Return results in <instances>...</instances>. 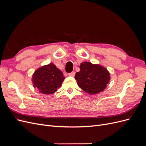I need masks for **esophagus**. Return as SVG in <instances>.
I'll use <instances>...</instances> for the list:
<instances>
[{"label":"esophagus","instance_id":"obj_1","mask_svg":"<svg viewBox=\"0 0 146 146\" xmlns=\"http://www.w3.org/2000/svg\"><path fill=\"white\" fill-rule=\"evenodd\" d=\"M69 76L70 77H74L75 76V72H72L69 74Z\"/></svg>","mask_w":146,"mask_h":146}]
</instances>
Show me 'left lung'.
I'll list each match as a JSON object with an SVG mask.
<instances>
[{
	"mask_svg": "<svg viewBox=\"0 0 146 146\" xmlns=\"http://www.w3.org/2000/svg\"><path fill=\"white\" fill-rule=\"evenodd\" d=\"M80 70L75 76L78 86L91 95L104 91L110 80V74L104 66L90 62H83Z\"/></svg>",
	"mask_w": 146,
	"mask_h": 146,
	"instance_id": "1",
	"label": "left lung"
}]
</instances>
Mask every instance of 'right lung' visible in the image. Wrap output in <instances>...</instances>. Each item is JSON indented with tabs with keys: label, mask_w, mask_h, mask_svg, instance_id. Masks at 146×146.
<instances>
[{
	"label": "right lung",
	"mask_w": 146,
	"mask_h": 146,
	"mask_svg": "<svg viewBox=\"0 0 146 146\" xmlns=\"http://www.w3.org/2000/svg\"><path fill=\"white\" fill-rule=\"evenodd\" d=\"M65 77L61 70L54 63L44 65L38 68L32 76L33 87L44 94H52L62 85Z\"/></svg>",
	"instance_id": "right-lung-1"
}]
</instances>
